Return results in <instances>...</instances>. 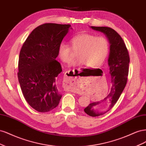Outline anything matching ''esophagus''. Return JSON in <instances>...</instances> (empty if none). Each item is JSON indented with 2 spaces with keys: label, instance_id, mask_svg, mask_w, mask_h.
Listing matches in <instances>:
<instances>
[{
  "label": "esophagus",
  "instance_id": "34e87169",
  "mask_svg": "<svg viewBox=\"0 0 146 146\" xmlns=\"http://www.w3.org/2000/svg\"><path fill=\"white\" fill-rule=\"evenodd\" d=\"M69 71H70V70H68V71H67V72H65V74H69ZM72 71L74 72V70H72Z\"/></svg>",
  "mask_w": 146,
  "mask_h": 146
}]
</instances>
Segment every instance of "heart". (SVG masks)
Instances as JSON below:
<instances>
[{
    "label": "heart",
    "instance_id": "heart-1",
    "mask_svg": "<svg viewBox=\"0 0 146 146\" xmlns=\"http://www.w3.org/2000/svg\"><path fill=\"white\" fill-rule=\"evenodd\" d=\"M70 45L61 42L58 47V55L65 63H70L73 59L74 52H78V58L74 61L72 65L85 64L88 67H99L104 63L109 52V43L102 36L96 37L89 33H81L70 39Z\"/></svg>",
    "mask_w": 146,
    "mask_h": 146
}]
</instances>
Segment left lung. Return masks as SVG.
Masks as SVG:
<instances>
[{
	"mask_svg": "<svg viewBox=\"0 0 146 146\" xmlns=\"http://www.w3.org/2000/svg\"><path fill=\"white\" fill-rule=\"evenodd\" d=\"M91 28L104 33L110 44L108 60L111 84L110 93L104 100L92 102L84 109L89 116L97 117L111 110L121 95L127 82L130 56L122 38L115 30L107 27L91 26Z\"/></svg>",
	"mask_w": 146,
	"mask_h": 146,
	"instance_id": "8db88e82",
	"label": "left lung"
}]
</instances>
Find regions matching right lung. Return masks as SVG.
I'll return each instance as SVG.
<instances>
[{"instance_id":"1","label":"right lung","mask_w":146,"mask_h":146,"mask_svg":"<svg viewBox=\"0 0 146 146\" xmlns=\"http://www.w3.org/2000/svg\"><path fill=\"white\" fill-rule=\"evenodd\" d=\"M70 26L54 23L39 25L21 49L17 77L21 90L27 103L39 112L56 108L62 96L56 87L62 69L56 58L60 44L72 29Z\"/></svg>"}]
</instances>
